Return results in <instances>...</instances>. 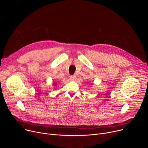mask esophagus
<instances>
[{"label": "esophagus", "mask_w": 148, "mask_h": 148, "mask_svg": "<svg viewBox=\"0 0 148 148\" xmlns=\"http://www.w3.org/2000/svg\"><path fill=\"white\" fill-rule=\"evenodd\" d=\"M76 76L75 75H71L70 76V79L71 80V81H75V80H76Z\"/></svg>", "instance_id": "obj_1"}]
</instances>
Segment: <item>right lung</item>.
<instances>
[{
  "label": "right lung",
  "mask_w": 148,
  "mask_h": 148,
  "mask_svg": "<svg viewBox=\"0 0 148 148\" xmlns=\"http://www.w3.org/2000/svg\"><path fill=\"white\" fill-rule=\"evenodd\" d=\"M54 85H55V86H56V83H54Z\"/></svg>",
  "instance_id": "right-lung-1"
}]
</instances>
